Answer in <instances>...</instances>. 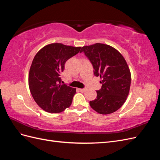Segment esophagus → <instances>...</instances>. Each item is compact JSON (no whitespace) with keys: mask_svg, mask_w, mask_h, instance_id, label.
<instances>
[{"mask_svg":"<svg viewBox=\"0 0 160 160\" xmlns=\"http://www.w3.org/2000/svg\"><path fill=\"white\" fill-rule=\"evenodd\" d=\"M80 91H81V92H84V91H86V88H83V89H79Z\"/></svg>","mask_w":160,"mask_h":160,"instance_id":"esophagus-1","label":"esophagus"}]
</instances>
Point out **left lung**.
I'll list each match as a JSON object with an SVG mask.
<instances>
[{
	"instance_id": "1",
	"label": "left lung",
	"mask_w": 160,
	"mask_h": 160,
	"mask_svg": "<svg viewBox=\"0 0 160 160\" xmlns=\"http://www.w3.org/2000/svg\"><path fill=\"white\" fill-rule=\"evenodd\" d=\"M91 62L93 73L101 78V88L97 98L90 101L91 108L100 114L107 115L118 110L125 103L131 85L130 71L122 54L108 45L95 43L81 48Z\"/></svg>"
}]
</instances>
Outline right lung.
<instances>
[{
    "mask_svg": "<svg viewBox=\"0 0 160 160\" xmlns=\"http://www.w3.org/2000/svg\"><path fill=\"white\" fill-rule=\"evenodd\" d=\"M81 47L52 43L34 57L28 75V86L34 100L49 113H60L71 105L76 89L61 84V73L66 61L81 52Z\"/></svg>",
    "mask_w": 160,
    "mask_h": 160,
    "instance_id": "1",
    "label": "right lung"
}]
</instances>
